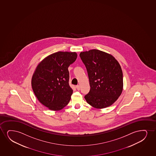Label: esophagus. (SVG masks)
<instances>
[{
	"mask_svg": "<svg viewBox=\"0 0 156 156\" xmlns=\"http://www.w3.org/2000/svg\"><path fill=\"white\" fill-rule=\"evenodd\" d=\"M76 89H77V90H80V86L79 85H77L76 86Z\"/></svg>",
	"mask_w": 156,
	"mask_h": 156,
	"instance_id": "obj_1",
	"label": "esophagus"
}]
</instances>
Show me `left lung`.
<instances>
[{
	"instance_id": "left-lung-1",
	"label": "left lung",
	"mask_w": 156,
	"mask_h": 156,
	"mask_svg": "<svg viewBox=\"0 0 156 156\" xmlns=\"http://www.w3.org/2000/svg\"><path fill=\"white\" fill-rule=\"evenodd\" d=\"M87 69L90 90L84 98L97 108L109 107L122 93L123 73L120 65L110 54L98 49L81 52Z\"/></svg>"
}]
</instances>
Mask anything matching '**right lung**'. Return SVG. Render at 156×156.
I'll return each instance as SVG.
<instances>
[{
    "mask_svg": "<svg viewBox=\"0 0 156 156\" xmlns=\"http://www.w3.org/2000/svg\"><path fill=\"white\" fill-rule=\"evenodd\" d=\"M77 56L75 52L52 54L38 64L34 73V92L40 102L50 110H61L69 103L73 90L69 83L68 67Z\"/></svg>",
    "mask_w": 156,
    "mask_h": 156,
    "instance_id": "right-lung-1",
    "label": "right lung"
}]
</instances>
